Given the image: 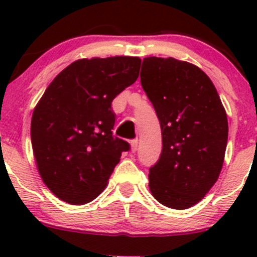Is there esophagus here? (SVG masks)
I'll return each instance as SVG.
<instances>
[{
  "label": "esophagus",
  "instance_id": "obj_1",
  "mask_svg": "<svg viewBox=\"0 0 257 257\" xmlns=\"http://www.w3.org/2000/svg\"><path fill=\"white\" fill-rule=\"evenodd\" d=\"M137 150H138V140H132L131 141V151L134 153V152H137Z\"/></svg>",
  "mask_w": 257,
  "mask_h": 257
}]
</instances>
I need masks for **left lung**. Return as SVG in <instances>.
Returning a JSON list of instances; mask_svg holds the SVG:
<instances>
[{"label": "left lung", "instance_id": "8db88e82", "mask_svg": "<svg viewBox=\"0 0 257 257\" xmlns=\"http://www.w3.org/2000/svg\"><path fill=\"white\" fill-rule=\"evenodd\" d=\"M140 77L161 123L163 144L150 169V191L168 208L188 209L220 176L228 139L226 110L211 79L187 61L145 58Z\"/></svg>", "mask_w": 257, "mask_h": 257}]
</instances>
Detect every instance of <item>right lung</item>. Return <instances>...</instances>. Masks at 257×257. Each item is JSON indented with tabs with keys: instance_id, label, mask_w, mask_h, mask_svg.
<instances>
[{
	"instance_id": "right-lung-1",
	"label": "right lung",
	"mask_w": 257,
	"mask_h": 257,
	"mask_svg": "<svg viewBox=\"0 0 257 257\" xmlns=\"http://www.w3.org/2000/svg\"><path fill=\"white\" fill-rule=\"evenodd\" d=\"M141 59H78L52 81L35 106L31 144L43 184L81 205L107 185L129 144L112 137L111 102L139 77Z\"/></svg>"
}]
</instances>
